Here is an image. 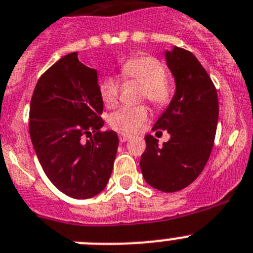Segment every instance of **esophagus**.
I'll use <instances>...</instances> for the list:
<instances>
[{"label": "esophagus", "instance_id": "1", "mask_svg": "<svg viewBox=\"0 0 253 253\" xmlns=\"http://www.w3.org/2000/svg\"><path fill=\"white\" fill-rule=\"evenodd\" d=\"M130 135H128V134H119V140L122 143H124V142H126V140H129L130 139Z\"/></svg>", "mask_w": 253, "mask_h": 253}]
</instances>
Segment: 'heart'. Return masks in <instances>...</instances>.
Here are the masks:
<instances>
[{"label": "heart", "mask_w": 253, "mask_h": 253, "mask_svg": "<svg viewBox=\"0 0 253 253\" xmlns=\"http://www.w3.org/2000/svg\"><path fill=\"white\" fill-rule=\"evenodd\" d=\"M122 75L126 80L143 84V97L156 106H165L169 101L166 68L156 58L149 55L131 58L122 66ZM99 93L107 107L115 106L119 99V81L114 76L104 77L99 84ZM147 118L146 106H124L110 116V124L120 131L133 133L142 126Z\"/></svg>", "instance_id": "heart-1"}]
</instances>
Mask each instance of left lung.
<instances>
[{"mask_svg": "<svg viewBox=\"0 0 253 253\" xmlns=\"http://www.w3.org/2000/svg\"><path fill=\"white\" fill-rule=\"evenodd\" d=\"M165 59L176 90L153 130H167L171 138L160 147L156 138L146 135L140 169L152 187L175 193L204 169L213 149L219 105L213 82L193 53L173 46L165 50Z\"/></svg>", "mask_w": 253, "mask_h": 253, "instance_id": "8db88e82", "label": "left lung"}]
</instances>
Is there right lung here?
<instances>
[{
    "label": "right lung",
    "instance_id": "obj_1",
    "mask_svg": "<svg viewBox=\"0 0 253 253\" xmlns=\"http://www.w3.org/2000/svg\"><path fill=\"white\" fill-rule=\"evenodd\" d=\"M102 109L97 71L81 63L77 51L60 58L35 86L31 143L51 184L71 198L97 195L111 176L119 138L101 131Z\"/></svg>",
    "mask_w": 253,
    "mask_h": 253
}]
</instances>
